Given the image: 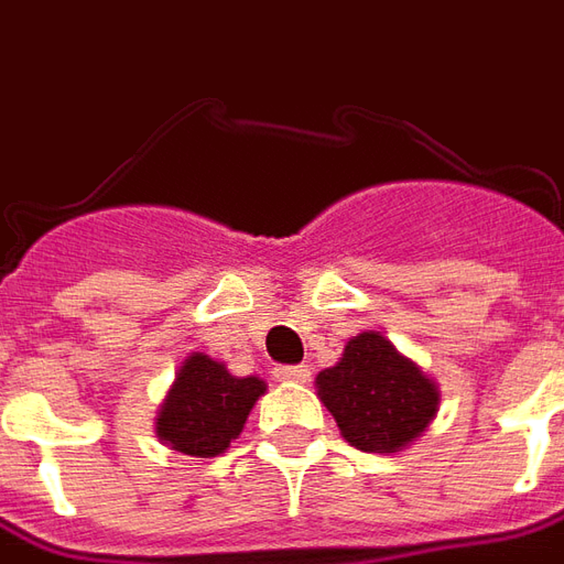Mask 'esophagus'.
Returning <instances> with one entry per match:
<instances>
[{
  "label": "esophagus",
  "instance_id": "obj_1",
  "mask_svg": "<svg viewBox=\"0 0 564 564\" xmlns=\"http://www.w3.org/2000/svg\"><path fill=\"white\" fill-rule=\"evenodd\" d=\"M274 378L281 383H307L311 380V368L307 366H281L274 368Z\"/></svg>",
  "mask_w": 564,
  "mask_h": 564
}]
</instances>
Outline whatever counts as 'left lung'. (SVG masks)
<instances>
[{
  "instance_id": "8db88e82",
  "label": "left lung",
  "mask_w": 564,
  "mask_h": 564,
  "mask_svg": "<svg viewBox=\"0 0 564 564\" xmlns=\"http://www.w3.org/2000/svg\"><path fill=\"white\" fill-rule=\"evenodd\" d=\"M317 395L344 441L362 453L411 447L437 416L441 390L383 332H359L317 375Z\"/></svg>"
}]
</instances>
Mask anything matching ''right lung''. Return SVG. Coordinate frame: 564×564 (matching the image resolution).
Segmentation results:
<instances>
[{"label":"right lung","instance_id":"1","mask_svg":"<svg viewBox=\"0 0 564 564\" xmlns=\"http://www.w3.org/2000/svg\"><path fill=\"white\" fill-rule=\"evenodd\" d=\"M265 390V380L257 375L235 378L220 359L193 350L162 399L153 432L160 444L184 456L214 459L241 435L247 416Z\"/></svg>","mask_w":564,"mask_h":564}]
</instances>
